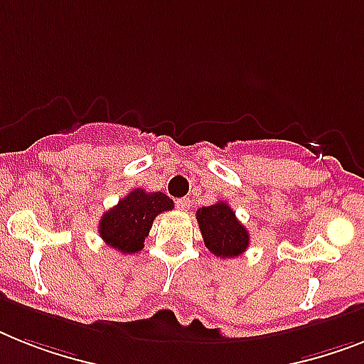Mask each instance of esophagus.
Here are the masks:
<instances>
[{
	"mask_svg": "<svg viewBox=\"0 0 364 364\" xmlns=\"http://www.w3.org/2000/svg\"><path fill=\"white\" fill-rule=\"evenodd\" d=\"M176 206H178L180 210H184V212H186V210H189V206H191V200H189V199H178V200H176Z\"/></svg>",
	"mask_w": 364,
	"mask_h": 364,
	"instance_id": "1",
	"label": "esophagus"
}]
</instances>
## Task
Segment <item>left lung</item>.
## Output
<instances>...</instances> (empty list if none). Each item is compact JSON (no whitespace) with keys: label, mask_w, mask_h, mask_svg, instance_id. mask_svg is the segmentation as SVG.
I'll return each instance as SVG.
<instances>
[{"label":"left lung","mask_w":364,"mask_h":364,"mask_svg":"<svg viewBox=\"0 0 364 364\" xmlns=\"http://www.w3.org/2000/svg\"><path fill=\"white\" fill-rule=\"evenodd\" d=\"M200 234L210 253L219 258H234L249 247V232L225 200L197 210Z\"/></svg>","instance_id":"8db88e82"}]
</instances>
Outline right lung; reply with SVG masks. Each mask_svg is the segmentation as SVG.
Returning <instances> with one entry per match:
<instances>
[{
    "label": "right lung",
    "instance_id": "add662e5",
    "mask_svg": "<svg viewBox=\"0 0 364 364\" xmlns=\"http://www.w3.org/2000/svg\"><path fill=\"white\" fill-rule=\"evenodd\" d=\"M173 208V200L161 191L149 193L141 188L134 189L102 215L98 221V234L115 251L124 255L137 253L145 247L143 243L156 215Z\"/></svg>",
    "mask_w": 364,
    "mask_h": 364
}]
</instances>
